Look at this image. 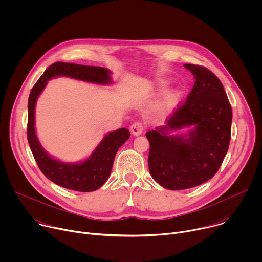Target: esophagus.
I'll use <instances>...</instances> for the list:
<instances>
[{
	"instance_id": "34e87169",
	"label": "esophagus",
	"mask_w": 262,
	"mask_h": 262,
	"mask_svg": "<svg viewBox=\"0 0 262 262\" xmlns=\"http://www.w3.org/2000/svg\"><path fill=\"white\" fill-rule=\"evenodd\" d=\"M144 132V124L141 123V122H134L132 125H130V133L134 135V136H139L141 135L142 133Z\"/></svg>"
}]
</instances>
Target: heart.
I'll use <instances>...</instances> for the list:
<instances>
[{"label":"heart","mask_w":262,"mask_h":262,"mask_svg":"<svg viewBox=\"0 0 262 262\" xmlns=\"http://www.w3.org/2000/svg\"><path fill=\"white\" fill-rule=\"evenodd\" d=\"M167 87V82L165 81H160L159 83V88L160 89H164ZM180 98V93L178 91H173L170 94H168L163 101L161 102L160 106H159V111L161 114H167L169 113L170 111H172L175 105L178 103V100Z\"/></svg>","instance_id":"obj_1"}]
</instances>
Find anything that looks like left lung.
<instances>
[{"mask_svg": "<svg viewBox=\"0 0 262 262\" xmlns=\"http://www.w3.org/2000/svg\"><path fill=\"white\" fill-rule=\"evenodd\" d=\"M195 77L192 91L166 125L149 130L148 156L152 178L172 191L191 189L217 172L230 143L232 110L214 73L204 66L184 64ZM185 126L194 129L186 136L167 135Z\"/></svg>", "mask_w": 262, "mask_h": 262, "instance_id": "8db88e82", "label": "left lung"}]
</instances>
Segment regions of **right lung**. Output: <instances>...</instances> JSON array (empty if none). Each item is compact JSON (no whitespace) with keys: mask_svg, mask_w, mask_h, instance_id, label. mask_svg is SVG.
Listing matches in <instances>:
<instances>
[{"mask_svg":"<svg viewBox=\"0 0 262 262\" xmlns=\"http://www.w3.org/2000/svg\"><path fill=\"white\" fill-rule=\"evenodd\" d=\"M111 71L103 67L56 62L43 72L31 90L28 101L27 137L34 159L41 172L54 183L78 192H93L107 180L118 149L128 140L130 133L120 128L108 133L85 162L68 164L50 157L40 145L35 132V104L48 81L59 76L100 85L111 84Z\"/></svg>","mask_w":262,"mask_h":262,"instance_id":"obj_1","label":"right lung"}]
</instances>
